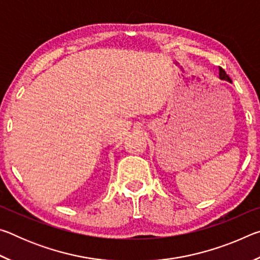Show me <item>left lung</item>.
Wrapping results in <instances>:
<instances>
[{"label":"left lung","instance_id":"1","mask_svg":"<svg viewBox=\"0 0 260 260\" xmlns=\"http://www.w3.org/2000/svg\"><path fill=\"white\" fill-rule=\"evenodd\" d=\"M219 70H220V73H219V77H220V79H221V80H226V81H230V82H232V80H231V78L227 76V73L223 71V70L221 69V68H219Z\"/></svg>","mask_w":260,"mask_h":260}]
</instances>
